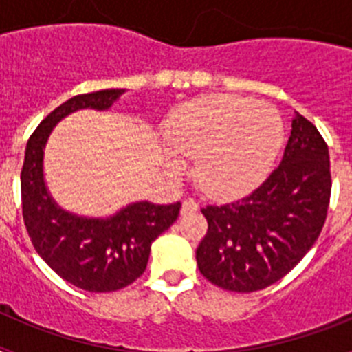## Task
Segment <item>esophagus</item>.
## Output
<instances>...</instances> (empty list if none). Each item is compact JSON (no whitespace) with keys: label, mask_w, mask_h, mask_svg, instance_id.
<instances>
[{"label":"esophagus","mask_w":352,"mask_h":352,"mask_svg":"<svg viewBox=\"0 0 352 352\" xmlns=\"http://www.w3.org/2000/svg\"><path fill=\"white\" fill-rule=\"evenodd\" d=\"M199 204L195 203L194 199H185L182 203V213H192V211H197Z\"/></svg>","instance_id":"obj_1"}]
</instances>
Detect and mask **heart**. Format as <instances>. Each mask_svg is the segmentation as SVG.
Listing matches in <instances>:
<instances>
[{"label":"heart","mask_w":352,"mask_h":352,"mask_svg":"<svg viewBox=\"0 0 352 352\" xmlns=\"http://www.w3.org/2000/svg\"><path fill=\"white\" fill-rule=\"evenodd\" d=\"M284 121L270 105L234 95H210L179 105L167 123L162 166L170 176L197 157L195 178L208 195L231 199L256 188L284 144Z\"/></svg>","instance_id":"obj_1"}]
</instances>
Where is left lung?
<instances>
[{
    "label": "left lung",
    "mask_w": 352,
    "mask_h": 352,
    "mask_svg": "<svg viewBox=\"0 0 352 352\" xmlns=\"http://www.w3.org/2000/svg\"><path fill=\"white\" fill-rule=\"evenodd\" d=\"M331 194L328 146L300 113L284 158L247 197L203 208L208 232L199 243V272L234 292L261 291L287 275L319 238Z\"/></svg>",
    "instance_id": "left-lung-1"
}]
</instances>
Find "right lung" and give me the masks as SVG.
Listing matches in <instances>:
<instances>
[{"label":"right lung","instance_id":"right-lung-1","mask_svg":"<svg viewBox=\"0 0 352 352\" xmlns=\"http://www.w3.org/2000/svg\"><path fill=\"white\" fill-rule=\"evenodd\" d=\"M125 89H100L72 96L36 126L26 144L21 194L23 219L31 243L63 280L89 292H111L144 273L151 243L167 231L182 204L138 201L111 217H82L63 210L43 178V149L52 129L68 114L95 109L109 111Z\"/></svg>","mask_w":352,"mask_h":352}]
</instances>
